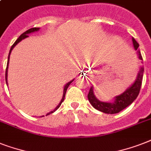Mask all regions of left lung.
Returning a JSON list of instances; mask_svg holds the SVG:
<instances>
[{
	"mask_svg": "<svg viewBox=\"0 0 151 151\" xmlns=\"http://www.w3.org/2000/svg\"><path fill=\"white\" fill-rule=\"evenodd\" d=\"M132 42H133L135 49L138 50L137 52H138L139 59L143 60L140 52L139 51V44L134 38H132ZM143 71H144V68L141 67L139 71L137 78L133 85H132L131 87H129L122 95L116 96L115 100L113 103H105V102H101L99 99H97L96 97L95 96L94 92H93V88L92 87H91L89 92L88 94V99L89 100L90 103L96 110H99L101 112L105 113V114H113L119 113L120 111L124 110V108H126L127 106H129L130 104L133 103V101L138 96L139 91H140L141 85H142Z\"/></svg>",
	"mask_w": 151,
	"mask_h": 151,
	"instance_id": "obj_1",
	"label": "left lung"
}]
</instances>
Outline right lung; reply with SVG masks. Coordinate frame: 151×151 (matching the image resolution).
Returning a JSON list of instances; mask_svg holds the SVG:
<instances>
[{
	"mask_svg": "<svg viewBox=\"0 0 151 151\" xmlns=\"http://www.w3.org/2000/svg\"><path fill=\"white\" fill-rule=\"evenodd\" d=\"M39 29H40V28H38V27H34V28H31V29H28V30H27V31H26V32H24V33H23V34H21V35H20L19 37V38H18L17 40H16V41H15V43L13 44L12 46V47H11L10 52H9V55H8V63H7V67H6V71H5V80H6V84H8V82H7V78H8V62H9V56H10V54H11V52H12V50L13 48H14V47H15V46L16 45H17V44L19 43V41H22V39L26 38V37H29V36H28V34H30V33H33V32L37 31V30H39ZM73 80L70 81V82H68V83H67V84H66V85H65V87H64V89H63V98H62L61 101H60V103H59V105L57 106L56 108H55V109L54 110H52V111H51V112H49L47 115L50 114H52V113H53V112H55V110H56L57 109H58V108H59V106H61L62 103H63V102L64 98H65V95H66V90H67V88H68L69 85H70L71 83L73 82ZM42 117H43V116H42Z\"/></svg>",
	"mask_w": 151,
	"mask_h": 151,
	"instance_id": "obj_1",
	"label": "right lung"
}]
</instances>
